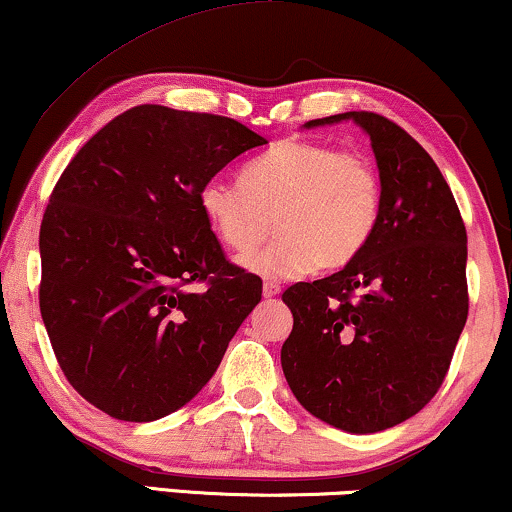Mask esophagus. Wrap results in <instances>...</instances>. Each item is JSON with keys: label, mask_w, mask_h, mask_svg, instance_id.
Listing matches in <instances>:
<instances>
[{"label": "esophagus", "mask_w": 512, "mask_h": 512, "mask_svg": "<svg viewBox=\"0 0 512 512\" xmlns=\"http://www.w3.org/2000/svg\"><path fill=\"white\" fill-rule=\"evenodd\" d=\"M277 294H280V285H277V282H266V285H263V296H266V299H273Z\"/></svg>", "instance_id": "34e87169"}]
</instances>
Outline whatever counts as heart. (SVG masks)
I'll use <instances>...</instances> for the list:
<instances>
[{"instance_id": "obj_1", "label": "heart", "mask_w": 512, "mask_h": 512, "mask_svg": "<svg viewBox=\"0 0 512 512\" xmlns=\"http://www.w3.org/2000/svg\"><path fill=\"white\" fill-rule=\"evenodd\" d=\"M199 208L230 251L256 246L275 216L280 235L239 258V266L285 280L315 263L339 270L361 256L382 218V180L375 163L356 151L285 140L246 163L242 180H206Z\"/></svg>"}]
</instances>
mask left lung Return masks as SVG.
<instances>
[{
    "instance_id": "8db88e82",
    "label": "left lung",
    "mask_w": 512,
    "mask_h": 512,
    "mask_svg": "<svg viewBox=\"0 0 512 512\" xmlns=\"http://www.w3.org/2000/svg\"><path fill=\"white\" fill-rule=\"evenodd\" d=\"M342 121L370 137L382 218L349 266L282 294L294 327L280 358L308 413L372 434L413 418L449 372L468 320V235L437 163L389 118L346 111L304 128Z\"/></svg>"
}]
</instances>
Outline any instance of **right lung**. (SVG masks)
Here are the masks:
<instances>
[{
	"label": "right lung",
	"mask_w": 512,
	"mask_h": 512,
	"mask_svg": "<svg viewBox=\"0 0 512 512\" xmlns=\"http://www.w3.org/2000/svg\"><path fill=\"white\" fill-rule=\"evenodd\" d=\"M263 144L232 118L142 104L56 182L40 313L66 380L111 418L151 422L192 401L261 301V277L225 261L199 189ZM192 281L207 289L192 293Z\"/></svg>",
	"instance_id": "right-lung-1"
}]
</instances>
